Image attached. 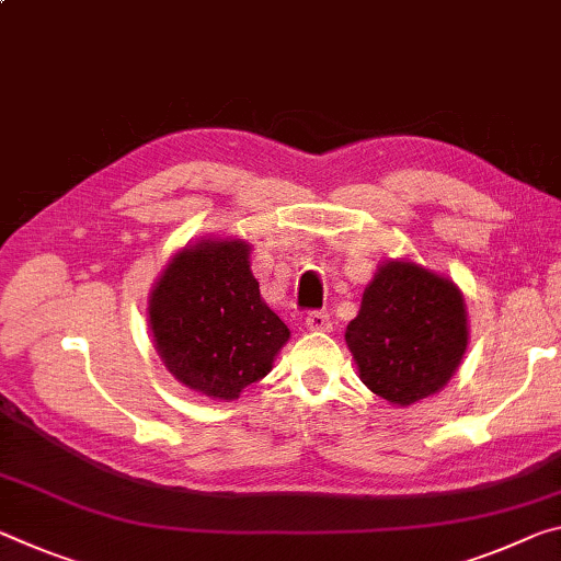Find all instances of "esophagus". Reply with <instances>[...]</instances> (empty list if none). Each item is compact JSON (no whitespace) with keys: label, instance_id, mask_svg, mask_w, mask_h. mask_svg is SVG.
Wrapping results in <instances>:
<instances>
[{"label":"esophagus","instance_id":"34e87169","mask_svg":"<svg viewBox=\"0 0 561 561\" xmlns=\"http://www.w3.org/2000/svg\"><path fill=\"white\" fill-rule=\"evenodd\" d=\"M305 322H307L309 329H312V332H329V329H332V317L322 312V309H314V312H309Z\"/></svg>","mask_w":561,"mask_h":561}]
</instances>
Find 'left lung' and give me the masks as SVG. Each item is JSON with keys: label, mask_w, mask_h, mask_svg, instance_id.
I'll return each mask as SVG.
<instances>
[{"label": "left lung", "mask_w": 561, "mask_h": 561, "mask_svg": "<svg viewBox=\"0 0 561 561\" xmlns=\"http://www.w3.org/2000/svg\"><path fill=\"white\" fill-rule=\"evenodd\" d=\"M346 344L371 392L412 404L447 385L467 350L465 299L449 279L387 262L364 291Z\"/></svg>", "instance_id": "obj_1"}]
</instances>
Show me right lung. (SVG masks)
Masks as SVG:
<instances>
[{
	"instance_id": "right-lung-1",
	"label": "right lung",
	"mask_w": 561,
	"mask_h": 561,
	"mask_svg": "<svg viewBox=\"0 0 561 561\" xmlns=\"http://www.w3.org/2000/svg\"><path fill=\"white\" fill-rule=\"evenodd\" d=\"M167 369L194 392L237 399L272 369L289 329L264 305L249 244L202 242L174 256L149 299Z\"/></svg>"
}]
</instances>
